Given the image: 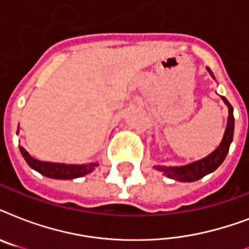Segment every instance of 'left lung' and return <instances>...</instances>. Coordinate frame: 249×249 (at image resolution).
Masks as SVG:
<instances>
[{"instance_id": "1", "label": "left lung", "mask_w": 249, "mask_h": 249, "mask_svg": "<svg viewBox=\"0 0 249 249\" xmlns=\"http://www.w3.org/2000/svg\"><path fill=\"white\" fill-rule=\"evenodd\" d=\"M209 73L212 75L214 79V76L208 68ZM222 101L225 102V105L229 107V117H228V125H226V130L224 133V138L221 141L220 146L212 152L209 154L207 158L197 161H194L191 164L183 166H161L156 165L155 169L160 170L165 174L166 177L176 179V181L181 182H194L200 179L207 174L212 173L213 170H216L218 166L222 164L226 155H228L229 148L232 142V136H234V115H232V107L229 103V101L225 97H222Z\"/></svg>"}]
</instances>
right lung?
Segmentation results:
<instances>
[{
	"instance_id": "1",
	"label": "right lung",
	"mask_w": 249,
	"mask_h": 249,
	"mask_svg": "<svg viewBox=\"0 0 249 249\" xmlns=\"http://www.w3.org/2000/svg\"><path fill=\"white\" fill-rule=\"evenodd\" d=\"M20 148V152L24 160L27 161L32 169L37 170L45 177L55 178V179H73V178L83 177L85 174L93 172L94 168L98 166V163H90V164H81V165H76V164H59V163H48V161H40V160L35 159L29 155L28 152L25 151L24 148Z\"/></svg>"
}]
</instances>
